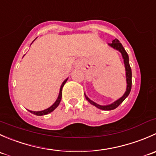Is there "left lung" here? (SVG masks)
Returning <instances> with one entry per match:
<instances>
[{
  "label": "left lung",
  "mask_w": 156,
  "mask_h": 156,
  "mask_svg": "<svg viewBox=\"0 0 156 156\" xmlns=\"http://www.w3.org/2000/svg\"><path fill=\"white\" fill-rule=\"evenodd\" d=\"M108 46L111 47L112 48L115 49V50H118V51L122 53V58L124 59V64H125V73H126V82H127V87H126V91L124 94V95L122 96V97L119 99V100H115V102L112 103L111 104L108 105H106V106H102V105L97 104V103L94 102L93 100H91L90 99L88 98V97L84 94V96H85L86 100L89 102L90 104H92L93 106H96L97 108H100V109L102 110H112L115 109L127 98V96L129 95L130 92V90H131V84H132V72H131V69H130V64H129V57L128 55H127V52L125 51V48H123L122 44L120 43L118 39H115L112 41L111 44H108Z\"/></svg>",
  "instance_id": "1"
}]
</instances>
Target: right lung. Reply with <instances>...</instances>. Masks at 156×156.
Masks as SVG:
<instances>
[{"mask_svg":"<svg viewBox=\"0 0 156 156\" xmlns=\"http://www.w3.org/2000/svg\"><path fill=\"white\" fill-rule=\"evenodd\" d=\"M34 40H35V39H34ZM68 78H67L66 79L64 80V81L62 83V84H61V87H60V89H59V95H58L57 99H56V101H55V103H53V104L51 106H50V107H49V108H46V109L42 110V111L34 112V111H31V110H29L30 112H31V113H32V114H34V115H36L41 116V115H47V114H48V113H50V112H53V110L55 109V108H56L58 106H59V103H60L61 98H62V87H63L64 84H66V81H67Z\"/></svg>","mask_w":156,"mask_h":156,"instance_id":"1","label":"right lung"}]
</instances>
